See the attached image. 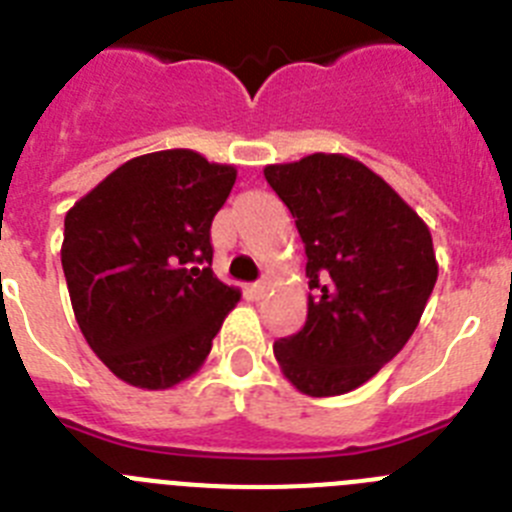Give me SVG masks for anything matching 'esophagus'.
<instances>
[{
  "label": "esophagus",
  "mask_w": 512,
  "mask_h": 512,
  "mask_svg": "<svg viewBox=\"0 0 512 512\" xmlns=\"http://www.w3.org/2000/svg\"><path fill=\"white\" fill-rule=\"evenodd\" d=\"M251 292H253V297H256V300H261V297H266V292H269V282H266V279H261V282L253 284Z\"/></svg>",
  "instance_id": "obj_1"
}]
</instances>
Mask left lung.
Listing matches in <instances>:
<instances>
[{"label":"left lung","instance_id":"obj_1","mask_svg":"<svg viewBox=\"0 0 512 512\" xmlns=\"http://www.w3.org/2000/svg\"><path fill=\"white\" fill-rule=\"evenodd\" d=\"M266 182L305 243V328L274 343L302 395H346L395 359L438 279L428 225L369 166L343 153L271 164Z\"/></svg>","mask_w":512,"mask_h":512}]
</instances>
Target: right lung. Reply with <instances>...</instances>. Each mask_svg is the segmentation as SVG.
Returning <instances> with one entry per match:
<instances>
[{
  "label": "right lung",
  "mask_w": 512,
  "mask_h": 512,
  "mask_svg": "<svg viewBox=\"0 0 512 512\" xmlns=\"http://www.w3.org/2000/svg\"><path fill=\"white\" fill-rule=\"evenodd\" d=\"M235 174L189 148L146 153L66 212L61 264L76 323L122 382L169 390L200 372L241 300L210 269L212 217Z\"/></svg>",
  "instance_id": "right-lung-1"
}]
</instances>
